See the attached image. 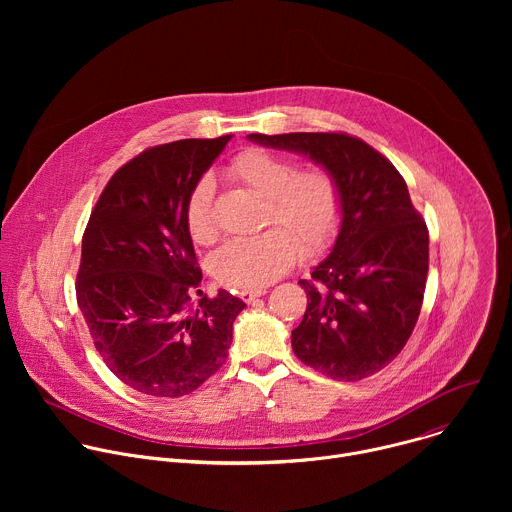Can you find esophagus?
<instances>
[{"label":"esophagus","mask_w":512,"mask_h":512,"mask_svg":"<svg viewBox=\"0 0 512 512\" xmlns=\"http://www.w3.org/2000/svg\"><path fill=\"white\" fill-rule=\"evenodd\" d=\"M265 291H267L265 287H241V289H239V298L249 304V302H253L255 298H261V296L265 294Z\"/></svg>","instance_id":"obj_1"}]
</instances>
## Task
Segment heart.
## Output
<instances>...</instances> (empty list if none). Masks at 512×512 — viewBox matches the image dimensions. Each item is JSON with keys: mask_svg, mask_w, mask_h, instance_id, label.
<instances>
[{"mask_svg": "<svg viewBox=\"0 0 512 512\" xmlns=\"http://www.w3.org/2000/svg\"><path fill=\"white\" fill-rule=\"evenodd\" d=\"M229 176L265 198L263 225L257 237L225 243L212 257V273L229 287H263L285 273L300 255L324 249L340 223V188L320 166L298 168L296 160L267 150L241 152L227 168ZM214 184L202 176L186 196V225L196 243L216 235L212 214Z\"/></svg>", "mask_w": 512, "mask_h": 512, "instance_id": "obj_1", "label": "heart"}]
</instances>
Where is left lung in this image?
<instances>
[{"instance_id": "obj_1", "label": "left lung", "mask_w": 512, "mask_h": 512, "mask_svg": "<svg viewBox=\"0 0 512 512\" xmlns=\"http://www.w3.org/2000/svg\"><path fill=\"white\" fill-rule=\"evenodd\" d=\"M298 152L326 168L340 188V229L312 279H300L308 308L291 348L336 381H360L407 344L423 302L429 235L397 168L346 133L247 135Z\"/></svg>"}]
</instances>
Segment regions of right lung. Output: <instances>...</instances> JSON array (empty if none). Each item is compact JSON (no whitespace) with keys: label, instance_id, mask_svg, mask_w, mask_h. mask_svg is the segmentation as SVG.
<instances>
[{"label":"right lung","instance_id":"obj_1","mask_svg":"<svg viewBox=\"0 0 512 512\" xmlns=\"http://www.w3.org/2000/svg\"><path fill=\"white\" fill-rule=\"evenodd\" d=\"M231 137L141 152L107 182L85 229L79 308L109 371L143 395H188L229 356L245 302L225 289L202 296L184 206Z\"/></svg>","mask_w":512,"mask_h":512}]
</instances>
